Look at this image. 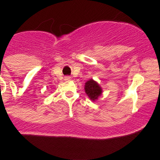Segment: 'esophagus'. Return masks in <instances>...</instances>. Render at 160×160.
Here are the masks:
<instances>
[{
	"mask_svg": "<svg viewBox=\"0 0 160 160\" xmlns=\"http://www.w3.org/2000/svg\"><path fill=\"white\" fill-rule=\"evenodd\" d=\"M71 79L70 77H69V76H67V77H65V80H70Z\"/></svg>",
	"mask_w": 160,
	"mask_h": 160,
	"instance_id": "1",
	"label": "esophagus"
}]
</instances>
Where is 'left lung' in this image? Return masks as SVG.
<instances>
[{
	"instance_id": "1",
	"label": "left lung",
	"mask_w": 160,
	"mask_h": 160,
	"mask_svg": "<svg viewBox=\"0 0 160 160\" xmlns=\"http://www.w3.org/2000/svg\"><path fill=\"white\" fill-rule=\"evenodd\" d=\"M85 93H87L91 101H95L98 100L100 96H101L103 90L97 81L93 80V79H90L89 80L85 83L84 85Z\"/></svg>"
}]
</instances>
